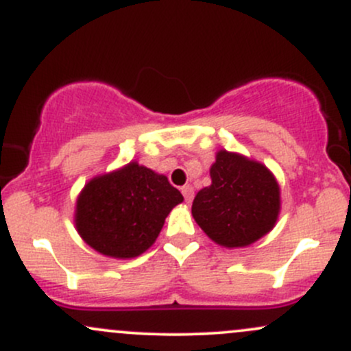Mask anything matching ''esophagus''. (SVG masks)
<instances>
[{
	"label": "esophagus",
	"instance_id": "esophagus-1",
	"mask_svg": "<svg viewBox=\"0 0 351 351\" xmlns=\"http://www.w3.org/2000/svg\"><path fill=\"white\" fill-rule=\"evenodd\" d=\"M181 193H183L184 196V201L189 204L193 201V198H195V189H193V186H189V184H186V186L181 188Z\"/></svg>",
	"mask_w": 351,
	"mask_h": 351
}]
</instances>
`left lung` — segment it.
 Returning <instances> with one entry per match:
<instances>
[{"instance_id":"obj_1","label":"left lung","mask_w":351,"mask_h":351,"mask_svg":"<svg viewBox=\"0 0 351 351\" xmlns=\"http://www.w3.org/2000/svg\"><path fill=\"white\" fill-rule=\"evenodd\" d=\"M211 186L193 201L196 223L213 241L244 247L267 234L280 208L277 181L264 165L221 150L211 167Z\"/></svg>"}]
</instances>
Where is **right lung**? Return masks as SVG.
Listing matches in <instances>:
<instances>
[{
	"label": "right lung",
	"instance_id": "obj_1",
	"mask_svg": "<svg viewBox=\"0 0 351 351\" xmlns=\"http://www.w3.org/2000/svg\"><path fill=\"white\" fill-rule=\"evenodd\" d=\"M181 201L167 176L130 163L86 184L77 199L75 226L95 251L127 259L155 243L165 217Z\"/></svg>",
	"mask_w": 351,
	"mask_h": 351
}]
</instances>
